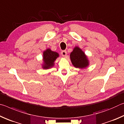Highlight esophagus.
<instances>
[{
  "label": "esophagus",
  "instance_id": "34e87169",
  "mask_svg": "<svg viewBox=\"0 0 124 124\" xmlns=\"http://www.w3.org/2000/svg\"><path fill=\"white\" fill-rule=\"evenodd\" d=\"M61 54L63 56H66L67 55V51L66 50H63L61 51Z\"/></svg>",
  "mask_w": 124,
  "mask_h": 124
}]
</instances>
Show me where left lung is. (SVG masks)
Listing matches in <instances>:
<instances>
[{
  "label": "left lung",
  "instance_id": "1",
  "mask_svg": "<svg viewBox=\"0 0 124 124\" xmlns=\"http://www.w3.org/2000/svg\"><path fill=\"white\" fill-rule=\"evenodd\" d=\"M72 64L77 68H85L89 65L87 58L82 50L78 47H75L70 54Z\"/></svg>",
  "mask_w": 124,
  "mask_h": 124
}]
</instances>
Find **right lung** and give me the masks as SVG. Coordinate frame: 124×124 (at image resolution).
<instances>
[{"instance_id": "obj_1", "label": "right lung", "mask_w": 124, "mask_h": 124, "mask_svg": "<svg viewBox=\"0 0 124 124\" xmlns=\"http://www.w3.org/2000/svg\"><path fill=\"white\" fill-rule=\"evenodd\" d=\"M58 54L57 52L52 51L50 49H47L43 53V60L44 64L43 68L48 69L54 66V61L58 57Z\"/></svg>"}]
</instances>
